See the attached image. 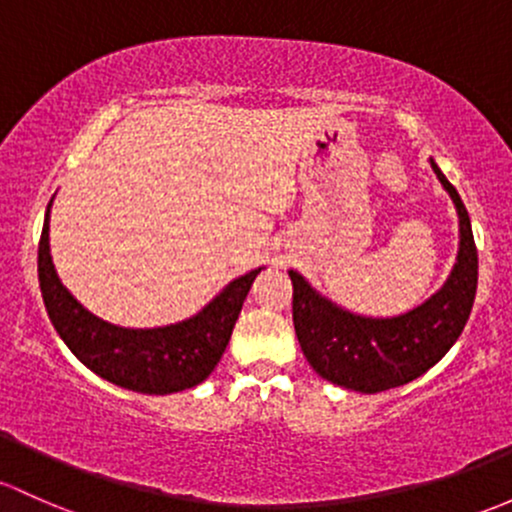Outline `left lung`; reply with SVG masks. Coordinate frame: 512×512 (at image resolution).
<instances>
[{
  "mask_svg": "<svg viewBox=\"0 0 512 512\" xmlns=\"http://www.w3.org/2000/svg\"><path fill=\"white\" fill-rule=\"evenodd\" d=\"M432 169L459 213L461 245L451 277L427 304L395 319H365L319 297L299 272L292 277V319L311 368L328 383L358 392H383L412 383L444 358L464 331L478 284V252L471 220L456 188Z\"/></svg>",
  "mask_w": 512,
  "mask_h": 512,
  "instance_id": "1",
  "label": "left lung"
}]
</instances>
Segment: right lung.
I'll return each mask as SVG.
<instances>
[{
    "label": "right lung",
    "instance_id": "1",
    "mask_svg": "<svg viewBox=\"0 0 512 512\" xmlns=\"http://www.w3.org/2000/svg\"><path fill=\"white\" fill-rule=\"evenodd\" d=\"M48 211L39 240V284L51 324L75 358L100 378L147 395H169L203 383L225 353L242 301L260 270L230 282L220 297L184 324L112 326L83 309L58 279L48 252Z\"/></svg>",
    "mask_w": 512,
    "mask_h": 512
}]
</instances>
